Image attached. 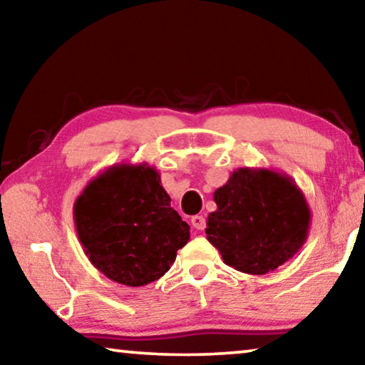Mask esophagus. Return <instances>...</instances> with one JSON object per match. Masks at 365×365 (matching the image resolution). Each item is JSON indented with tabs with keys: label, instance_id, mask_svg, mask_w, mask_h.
<instances>
[{
	"label": "esophagus",
	"instance_id": "esophagus-1",
	"mask_svg": "<svg viewBox=\"0 0 365 365\" xmlns=\"http://www.w3.org/2000/svg\"><path fill=\"white\" fill-rule=\"evenodd\" d=\"M192 225L195 230H203L206 227V219L203 216H193L192 217Z\"/></svg>",
	"mask_w": 365,
	"mask_h": 365
}]
</instances>
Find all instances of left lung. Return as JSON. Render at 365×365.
I'll return each instance as SVG.
<instances>
[{
    "label": "left lung",
    "mask_w": 365,
    "mask_h": 365,
    "mask_svg": "<svg viewBox=\"0 0 365 365\" xmlns=\"http://www.w3.org/2000/svg\"><path fill=\"white\" fill-rule=\"evenodd\" d=\"M206 239L225 264L266 274L289 262L309 237L312 214L296 182L284 172L240 167L214 192Z\"/></svg>",
    "instance_id": "left-lung-1"
}]
</instances>
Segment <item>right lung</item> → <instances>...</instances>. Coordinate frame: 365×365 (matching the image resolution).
<instances>
[{
    "label": "right lung",
    "instance_id": "right-lung-1",
    "mask_svg": "<svg viewBox=\"0 0 365 365\" xmlns=\"http://www.w3.org/2000/svg\"><path fill=\"white\" fill-rule=\"evenodd\" d=\"M73 217L89 262L130 287L164 276L190 240V225L146 162L113 164L92 178L74 201Z\"/></svg>",
    "mask_w": 365,
    "mask_h": 365
}]
</instances>
